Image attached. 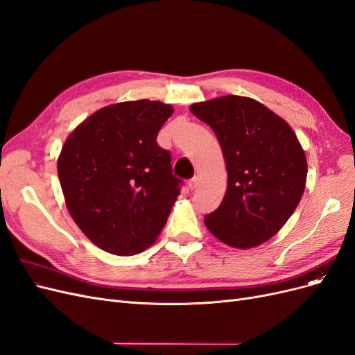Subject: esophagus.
<instances>
[{
    "mask_svg": "<svg viewBox=\"0 0 355 355\" xmlns=\"http://www.w3.org/2000/svg\"><path fill=\"white\" fill-rule=\"evenodd\" d=\"M198 182H199V178H198V177H193L191 180H189V189H190V190L196 189V187H198Z\"/></svg>",
    "mask_w": 355,
    "mask_h": 355,
    "instance_id": "1",
    "label": "esophagus"
}]
</instances>
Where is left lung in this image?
Here are the masks:
<instances>
[{"instance_id": "1", "label": "left lung", "mask_w": 355, "mask_h": 355, "mask_svg": "<svg viewBox=\"0 0 355 355\" xmlns=\"http://www.w3.org/2000/svg\"><path fill=\"white\" fill-rule=\"evenodd\" d=\"M220 141L227 166L225 196L205 215L208 230L228 246L267 242L302 198L306 159L288 122L259 101L225 96L190 106Z\"/></svg>"}]
</instances>
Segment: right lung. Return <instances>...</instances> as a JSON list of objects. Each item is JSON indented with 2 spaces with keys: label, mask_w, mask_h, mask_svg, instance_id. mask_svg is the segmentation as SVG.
<instances>
[{
  "label": "right lung",
  "mask_w": 355,
  "mask_h": 355,
  "mask_svg": "<svg viewBox=\"0 0 355 355\" xmlns=\"http://www.w3.org/2000/svg\"><path fill=\"white\" fill-rule=\"evenodd\" d=\"M173 112L161 101L116 103L78 125L63 144L57 173L66 207L106 252L139 254L166 224L182 181L156 139Z\"/></svg>",
  "instance_id": "add662e5"
}]
</instances>
